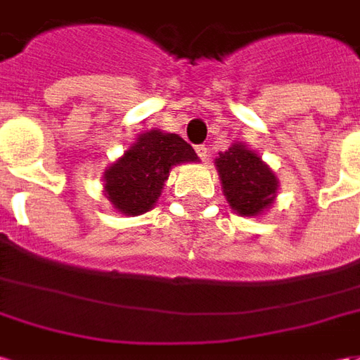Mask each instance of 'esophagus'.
I'll use <instances>...</instances> for the list:
<instances>
[{"label":"esophagus","mask_w":360,"mask_h":360,"mask_svg":"<svg viewBox=\"0 0 360 360\" xmlns=\"http://www.w3.org/2000/svg\"><path fill=\"white\" fill-rule=\"evenodd\" d=\"M195 151H197V155H199L202 161L209 160V148H207V146H197V148H195Z\"/></svg>","instance_id":"esophagus-1"}]
</instances>
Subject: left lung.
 I'll return each mask as SVG.
<instances>
[{"instance_id":"left-lung-1","label":"left lung","mask_w":360,"mask_h":360,"mask_svg":"<svg viewBox=\"0 0 360 360\" xmlns=\"http://www.w3.org/2000/svg\"><path fill=\"white\" fill-rule=\"evenodd\" d=\"M222 193L242 217H258L272 207L278 193V177L262 158L244 143H232L214 160Z\"/></svg>"}]
</instances>
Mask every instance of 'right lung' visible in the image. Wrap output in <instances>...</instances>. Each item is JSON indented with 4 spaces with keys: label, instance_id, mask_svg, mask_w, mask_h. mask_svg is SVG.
Wrapping results in <instances>:
<instances>
[{
    "label": "right lung",
    "instance_id": "add662e5",
    "mask_svg": "<svg viewBox=\"0 0 360 360\" xmlns=\"http://www.w3.org/2000/svg\"><path fill=\"white\" fill-rule=\"evenodd\" d=\"M197 153L177 134L149 129L104 171V195L122 214L136 217L153 209L173 165L197 161Z\"/></svg>",
    "mask_w": 360,
    "mask_h": 360
}]
</instances>
